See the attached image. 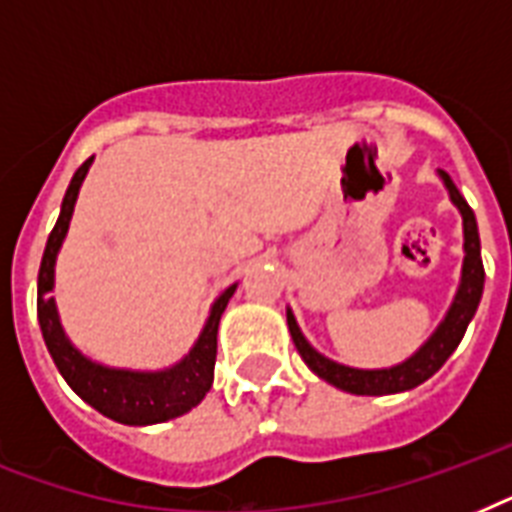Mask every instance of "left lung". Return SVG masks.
<instances>
[{
	"label": "left lung",
	"mask_w": 512,
	"mask_h": 512,
	"mask_svg": "<svg viewBox=\"0 0 512 512\" xmlns=\"http://www.w3.org/2000/svg\"><path fill=\"white\" fill-rule=\"evenodd\" d=\"M438 177L449 191V199H452L454 207L460 209L465 257H462L460 284H457L449 311L441 319V324L433 329V335L422 342L412 356L401 361V364L388 366V369H356V366L337 364V361L319 353L311 342L305 340V335L297 327L295 313H292V308H287L289 335L295 340L297 353L303 356V361L313 374H319L321 380H327L329 385H335L345 393H353V396H388V393H404V390L417 388L446 364V358L452 356L454 348L460 345V340L465 337V329L476 316L481 295H484V263H481V239H478L476 215L468 207V201L462 199V193L457 191L452 177L446 175L444 170H438Z\"/></svg>",
	"instance_id": "8db88e82"
}]
</instances>
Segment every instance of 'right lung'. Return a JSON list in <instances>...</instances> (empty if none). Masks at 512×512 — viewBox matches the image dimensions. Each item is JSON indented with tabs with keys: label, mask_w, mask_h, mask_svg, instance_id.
Instances as JSON below:
<instances>
[{
	"label": "right lung",
	"mask_w": 512,
	"mask_h": 512,
	"mask_svg": "<svg viewBox=\"0 0 512 512\" xmlns=\"http://www.w3.org/2000/svg\"><path fill=\"white\" fill-rule=\"evenodd\" d=\"M90 156L87 162L74 172L68 191L60 204L58 223L52 228L47 247H44L42 265H39V284H36V313H39V327H42L44 345L50 350L52 361L63 374V380L71 385L76 396L87 401L92 409L106 414L122 425H156V422L175 420L180 414L191 412L193 406L201 404L215 380V358H217V327L223 316L225 305L233 297L239 284L220 292L212 308H209L207 324L201 329L199 340L185 353L177 364L156 372H140V369H119L92 361L68 340L66 329L60 324L58 305L52 297L55 289V260L66 241L74 204L79 199L84 177L92 167Z\"/></svg>",
	"instance_id": "obj_1"
}]
</instances>
